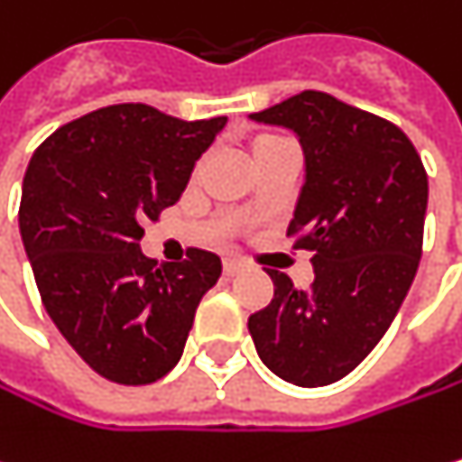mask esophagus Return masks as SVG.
<instances>
[{"mask_svg": "<svg viewBox=\"0 0 462 462\" xmlns=\"http://www.w3.org/2000/svg\"><path fill=\"white\" fill-rule=\"evenodd\" d=\"M244 265L238 260H224V276H236Z\"/></svg>", "mask_w": 462, "mask_h": 462, "instance_id": "1", "label": "esophagus"}]
</instances>
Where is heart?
Segmentation results:
<instances>
[{
	"instance_id": "obj_1",
	"label": "heart",
	"mask_w": 462,
	"mask_h": 462,
	"mask_svg": "<svg viewBox=\"0 0 462 462\" xmlns=\"http://www.w3.org/2000/svg\"><path fill=\"white\" fill-rule=\"evenodd\" d=\"M282 144H287V139H282V136H276V134H260V136L252 142V158H260V155H265V152H271V150H276V147H282Z\"/></svg>"
}]
</instances>
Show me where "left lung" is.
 <instances>
[{
    "label": "left lung",
    "instance_id": "left-lung-1",
    "mask_svg": "<svg viewBox=\"0 0 462 462\" xmlns=\"http://www.w3.org/2000/svg\"><path fill=\"white\" fill-rule=\"evenodd\" d=\"M290 128L304 150V186L287 236L310 249L315 282L299 290L268 268L273 299L249 318L263 365L295 386L353 373L389 331L421 257L427 172L389 120L304 89L254 112Z\"/></svg>",
    "mask_w": 462,
    "mask_h": 462
}]
</instances>
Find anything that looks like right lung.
I'll return each instance as SVG.
<instances>
[{
    "label": "right lung",
    "mask_w": 462,
    "mask_h": 462,
    "mask_svg": "<svg viewBox=\"0 0 462 462\" xmlns=\"http://www.w3.org/2000/svg\"><path fill=\"white\" fill-rule=\"evenodd\" d=\"M226 117L178 120L117 104L57 128L32 155L18 208L23 252L43 307L68 345L106 381L142 386L183 356L221 260L142 254L144 218L180 199Z\"/></svg>",
    "instance_id": "obj_1"
}]
</instances>
